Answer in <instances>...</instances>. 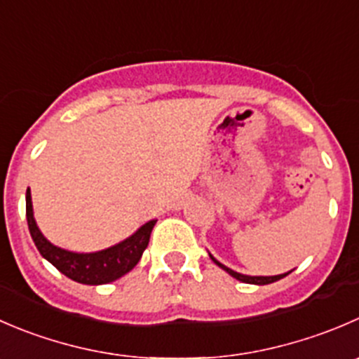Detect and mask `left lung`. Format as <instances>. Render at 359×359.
<instances>
[{
	"label": "left lung",
	"mask_w": 359,
	"mask_h": 359,
	"mask_svg": "<svg viewBox=\"0 0 359 359\" xmlns=\"http://www.w3.org/2000/svg\"><path fill=\"white\" fill-rule=\"evenodd\" d=\"M210 257H212V261H214V263L217 264V266H221L222 270H224V272H228L229 276L235 277L236 280H240V283H245V284H257V286H264V284H272V283H276V280H280V279H283V277L290 276V273H291V272H287V273H280V276H272V277H263V276L250 277V276H243V273H238V272H235V270H231V268L224 266V264L219 263V261L215 259V257L212 256V254H210Z\"/></svg>",
	"instance_id": "left-lung-1"
}]
</instances>
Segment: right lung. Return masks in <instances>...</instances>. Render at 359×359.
<instances>
[{"mask_svg": "<svg viewBox=\"0 0 359 359\" xmlns=\"http://www.w3.org/2000/svg\"><path fill=\"white\" fill-rule=\"evenodd\" d=\"M26 219L29 226L31 238L34 245L40 250L41 256L54 264L59 272L65 273L68 279L89 286H100L117 280L119 277L126 276L130 270L137 266L144 254L145 247L149 245L151 231L156 224V219L145 222L138 228L130 238L109 247V249L98 250V252H72V250L55 247L48 242L41 231L38 229L36 221L33 217V203H31V191H26Z\"/></svg>", "mask_w": 359, "mask_h": 359, "instance_id": "right-lung-1", "label": "right lung"}]
</instances>
